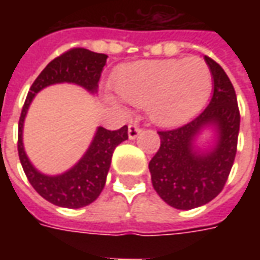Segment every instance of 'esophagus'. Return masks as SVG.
Masks as SVG:
<instances>
[{
  "mask_svg": "<svg viewBox=\"0 0 260 260\" xmlns=\"http://www.w3.org/2000/svg\"><path fill=\"white\" fill-rule=\"evenodd\" d=\"M142 132V128L139 125L131 124L129 128H128V135H129V139H135L136 136L139 135Z\"/></svg>",
  "mask_w": 260,
  "mask_h": 260,
  "instance_id": "1",
  "label": "esophagus"
}]
</instances>
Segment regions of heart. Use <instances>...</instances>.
I'll return each mask as SVG.
<instances>
[{
    "instance_id": "1",
    "label": "heart",
    "mask_w": 260,
    "mask_h": 260,
    "mask_svg": "<svg viewBox=\"0 0 260 260\" xmlns=\"http://www.w3.org/2000/svg\"><path fill=\"white\" fill-rule=\"evenodd\" d=\"M114 86L125 102L147 108L156 124L174 126L205 104L212 90V72L198 57L139 61L119 69Z\"/></svg>"
}]
</instances>
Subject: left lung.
Wrapping results in <instances>:
<instances>
[{"mask_svg":"<svg viewBox=\"0 0 260 260\" xmlns=\"http://www.w3.org/2000/svg\"><path fill=\"white\" fill-rule=\"evenodd\" d=\"M205 61L214 82L209 106L182 126L157 131L160 147L149 163L153 188L166 203L181 210L206 205L223 191L237 154L241 117L234 86L214 59L205 55ZM207 123L218 126V145L199 155L191 141Z\"/></svg>","mask_w":260,"mask_h":260,"instance_id":"8db88e82","label":"left lung"}]
</instances>
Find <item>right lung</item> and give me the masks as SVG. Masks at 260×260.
<instances>
[{
  "instance_id": "obj_1",
  "label": "right lung",
  "mask_w": 260,
  "mask_h": 260,
  "mask_svg": "<svg viewBox=\"0 0 260 260\" xmlns=\"http://www.w3.org/2000/svg\"><path fill=\"white\" fill-rule=\"evenodd\" d=\"M106 59V54L93 53L82 47H75L65 51L54 58L40 72L30 86V90L22 107L18 125V153L20 164L37 193L55 206L79 209L96 201L106 185L114 149L121 142L128 139V126L124 125L117 131H110L100 126L89 150L80 158L79 163L64 174L48 177L39 173L31 166L23 150L22 128L25 115L35 94L48 85L71 82L83 86L89 91H97Z\"/></svg>"
}]
</instances>
